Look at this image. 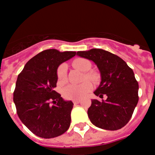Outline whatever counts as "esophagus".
<instances>
[{"instance_id":"esophagus-1","label":"esophagus","mask_w":155,"mask_h":155,"mask_svg":"<svg viewBox=\"0 0 155 155\" xmlns=\"http://www.w3.org/2000/svg\"><path fill=\"white\" fill-rule=\"evenodd\" d=\"M73 102L75 105H76V104H79V102H80V100H73Z\"/></svg>"}]
</instances>
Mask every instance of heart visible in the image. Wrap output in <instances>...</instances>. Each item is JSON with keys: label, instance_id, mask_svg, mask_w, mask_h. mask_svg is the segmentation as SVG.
<instances>
[{"label": "heart", "instance_id": "b5f03b06", "mask_svg": "<svg viewBox=\"0 0 155 155\" xmlns=\"http://www.w3.org/2000/svg\"><path fill=\"white\" fill-rule=\"evenodd\" d=\"M73 65L75 68H78L85 73V79L96 82L98 79V76L96 73L93 71H89L91 68V63L87 59L77 58L73 61ZM67 71L68 66L66 64H61L57 70V77L58 82L61 85L67 82ZM93 88V85L88 81L82 82L79 85H67L63 89V95L67 99H80L88 94Z\"/></svg>", "mask_w": 155, "mask_h": 155}]
</instances>
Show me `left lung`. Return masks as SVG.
<instances>
[{"label": "left lung", "mask_w": 155, "mask_h": 155, "mask_svg": "<svg viewBox=\"0 0 155 155\" xmlns=\"http://www.w3.org/2000/svg\"><path fill=\"white\" fill-rule=\"evenodd\" d=\"M76 55L92 61L100 70L101 82L94 92L107 99L92 100L87 115L92 124L101 129L116 130L131 118L139 101V85L133 70L123 59L101 48L77 51Z\"/></svg>", "instance_id": "1"}]
</instances>
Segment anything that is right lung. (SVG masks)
<instances>
[{"instance_id":"right-lung-1","label":"right lung","mask_w":155,"mask_h":155,"mask_svg":"<svg viewBox=\"0 0 155 155\" xmlns=\"http://www.w3.org/2000/svg\"><path fill=\"white\" fill-rule=\"evenodd\" d=\"M76 54L54 48L44 50L29 60L18 74L13 102L21 122L37 137H58L70 125L73 102L64 101L54 87L59 65Z\"/></svg>"}]
</instances>
